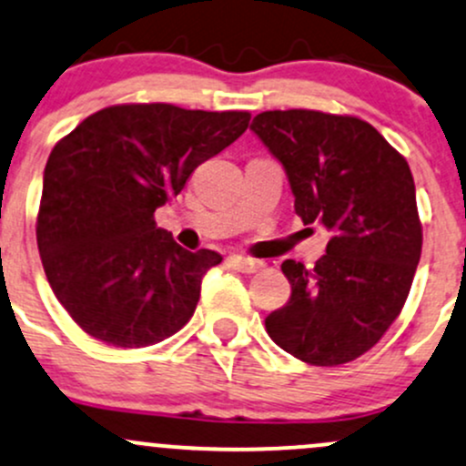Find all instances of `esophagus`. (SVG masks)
Returning a JSON list of instances; mask_svg holds the SVG:
<instances>
[{
	"label": "esophagus",
	"instance_id": "34e87169",
	"mask_svg": "<svg viewBox=\"0 0 466 466\" xmlns=\"http://www.w3.org/2000/svg\"><path fill=\"white\" fill-rule=\"evenodd\" d=\"M229 265H232L234 269H241L245 274H254L260 269V263L254 258H248V257H238V254H234V257H229Z\"/></svg>",
	"mask_w": 466,
	"mask_h": 466
}]
</instances>
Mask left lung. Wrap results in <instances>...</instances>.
<instances>
[{"instance_id":"left-lung-1","label":"left lung","mask_w":466,"mask_h":466,"mask_svg":"<svg viewBox=\"0 0 466 466\" xmlns=\"http://www.w3.org/2000/svg\"><path fill=\"white\" fill-rule=\"evenodd\" d=\"M249 127L283 163L296 214L331 234L314 269L291 258L280 265L291 296L265 319V329L309 365L356 360L398 319L420 260L411 170L356 116L269 110Z\"/></svg>"}]
</instances>
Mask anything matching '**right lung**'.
<instances>
[{"mask_svg": "<svg viewBox=\"0 0 466 466\" xmlns=\"http://www.w3.org/2000/svg\"><path fill=\"white\" fill-rule=\"evenodd\" d=\"M248 124L249 112L237 110L110 106L53 147L37 245L50 288L86 334L137 350L192 319L203 276L223 257L183 249L157 228L155 209Z\"/></svg>", "mask_w": 466, "mask_h": 466, "instance_id": "add662e5", "label": "right lung"}]
</instances>
